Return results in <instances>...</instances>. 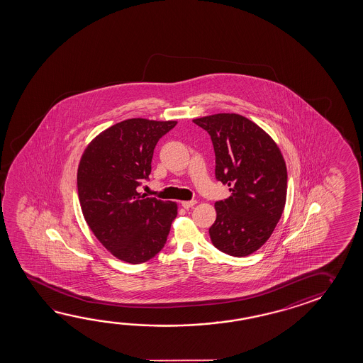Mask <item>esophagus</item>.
Segmentation results:
<instances>
[{
	"label": "esophagus",
	"instance_id": "1",
	"mask_svg": "<svg viewBox=\"0 0 363 363\" xmlns=\"http://www.w3.org/2000/svg\"><path fill=\"white\" fill-rule=\"evenodd\" d=\"M196 204H197L196 201H184V202H182V206H183L185 209L191 208V207H194Z\"/></svg>",
	"mask_w": 363,
	"mask_h": 363
}]
</instances>
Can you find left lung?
<instances>
[{
    "mask_svg": "<svg viewBox=\"0 0 363 363\" xmlns=\"http://www.w3.org/2000/svg\"><path fill=\"white\" fill-rule=\"evenodd\" d=\"M193 122L211 135L216 178L231 196L215 203L212 244L233 257L257 252L271 238L287 197V167L271 135L250 119L218 113Z\"/></svg>",
    "mask_w": 363,
    "mask_h": 363,
    "instance_id": "obj_1",
    "label": "left lung"
}]
</instances>
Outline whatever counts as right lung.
<instances>
[{
  "instance_id": "add662e5",
  "label": "right lung",
  "mask_w": 363,
  "mask_h": 363,
  "mask_svg": "<svg viewBox=\"0 0 363 363\" xmlns=\"http://www.w3.org/2000/svg\"><path fill=\"white\" fill-rule=\"evenodd\" d=\"M175 121L132 118L99 133L81 156L77 191L82 215L105 249L141 264L165 245L178 204L142 197L137 188L151 172L154 148Z\"/></svg>"
}]
</instances>
